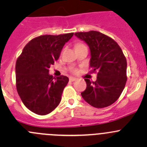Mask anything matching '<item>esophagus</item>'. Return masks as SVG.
Listing matches in <instances>:
<instances>
[{
    "label": "esophagus",
    "mask_w": 147,
    "mask_h": 147,
    "mask_svg": "<svg viewBox=\"0 0 147 147\" xmlns=\"http://www.w3.org/2000/svg\"><path fill=\"white\" fill-rule=\"evenodd\" d=\"M75 80H77L76 78H74V77H70V78H69V81H71V82H74V81Z\"/></svg>",
    "instance_id": "1"
}]
</instances>
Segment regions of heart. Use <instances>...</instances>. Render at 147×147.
<instances>
[{
  "instance_id": "obj_1",
  "label": "heart",
  "mask_w": 147,
  "mask_h": 147,
  "mask_svg": "<svg viewBox=\"0 0 147 147\" xmlns=\"http://www.w3.org/2000/svg\"><path fill=\"white\" fill-rule=\"evenodd\" d=\"M80 45H81V44H80Z\"/></svg>"
}]
</instances>
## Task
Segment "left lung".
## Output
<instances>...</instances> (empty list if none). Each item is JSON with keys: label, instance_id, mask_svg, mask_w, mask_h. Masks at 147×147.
I'll return each instance as SVG.
<instances>
[{"label": "left lung", "instance_id": "left-lung-1", "mask_svg": "<svg viewBox=\"0 0 147 147\" xmlns=\"http://www.w3.org/2000/svg\"><path fill=\"white\" fill-rule=\"evenodd\" d=\"M75 35L89 46L90 67L97 71V80L85 79L87 87L82 98L96 108L112 105L121 95L127 82V60L120 47L109 37L98 31L76 32Z\"/></svg>", "mask_w": 147, "mask_h": 147}]
</instances>
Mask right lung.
I'll return each instance as SVG.
<instances>
[{
	"mask_svg": "<svg viewBox=\"0 0 147 147\" xmlns=\"http://www.w3.org/2000/svg\"><path fill=\"white\" fill-rule=\"evenodd\" d=\"M73 34L37 37L25 46L16 61L18 93L25 106L37 115L50 113L61 101L69 79L63 75L53 78L49 68L58 60L63 46Z\"/></svg>",
	"mask_w": 147,
	"mask_h": 147,
	"instance_id": "obj_1",
	"label": "right lung"
}]
</instances>
